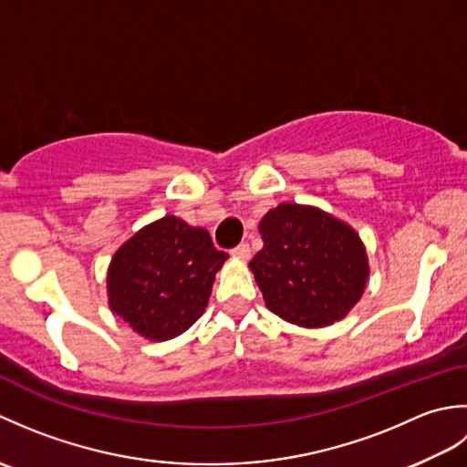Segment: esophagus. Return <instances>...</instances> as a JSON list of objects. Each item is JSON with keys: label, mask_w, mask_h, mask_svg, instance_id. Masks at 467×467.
<instances>
[{"label": "esophagus", "mask_w": 467, "mask_h": 467, "mask_svg": "<svg viewBox=\"0 0 467 467\" xmlns=\"http://www.w3.org/2000/svg\"><path fill=\"white\" fill-rule=\"evenodd\" d=\"M233 256H236V259L241 261H249L251 259V246L246 243H241L236 249H233Z\"/></svg>", "instance_id": "34e87169"}]
</instances>
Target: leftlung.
<instances>
[{"instance_id": "obj_1", "label": "left lung", "mask_w": 467, "mask_h": 467, "mask_svg": "<svg viewBox=\"0 0 467 467\" xmlns=\"http://www.w3.org/2000/svg\"><path fill=\"white\" fill-rule=\"evenodd\" d=\"M263 249L249 263L266 306L301 327L343 319L361 299L369 263L353 228L317 206L283 202L259 224Z\"/></svg>"}]
</instances>
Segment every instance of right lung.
Here are the masks:
<instances>
[{"label":"right lung","instance_id":"add662e5","mask_svg":"<svg viewBox=\"0 0 467 467\" xmlns=\"http://www.w3.org/2000/svg\"><path fill=\"white\" fill-rule=\"evenodd\" d=\"M226 259L204 228L164 216L114 253L108 303L138 335L168 341L204 313L214 275Z\"/></svg>","mask_w":467,"mask_h":467}]
</instances>
